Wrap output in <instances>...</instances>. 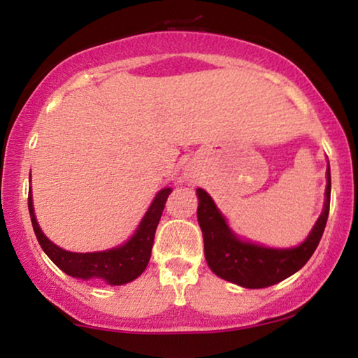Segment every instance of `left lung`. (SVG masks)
Masks as SVG:
<instances>
[{
    "label": "left lung",
    "mask_w": 358,
    "mask_h": 358,
    "mask_svg": "<svg viewBox=\"0 0 358 358\" xmlns=\"http://www.w3.org/2000/svg\"><path fill=\"white\" fill-rule=\"evenodd\" d=\"M326 200L321 217L300 246L273 249L241 241L231 229L212 197L197 189V220L203 234L205 259L220 278L244 288H266L285 280L310 261L324 233L331 203V169L326 171Z\"/></svg>",
    "instance_id": "obj_1"
}]
</instances>
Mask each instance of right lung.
Masks as SVG:
<instances>
[{"instance_id": "obj_1", "label": "right lung", "mask_w": 358, "mask_h": 358, "mask_svg": "<svg viewBox=\"0 0 358 358\" xmlns=\"http://www.w3.org/2000/svg\"><path fill=\"white\" fill-rule=\"evenodd\" d=\"M173 189L166 187L156 194L134 236L122 246L99 252H70L53 244L38 227L34 215L32 194H29V213L37 241L50 261L68 275L83 280H104L109 285H124L140 277L148 266L155 233L163 215L164 203Z\"/></svg>"}]
</instances>
